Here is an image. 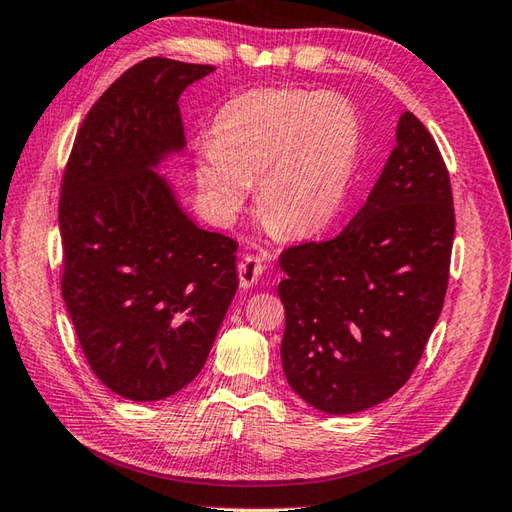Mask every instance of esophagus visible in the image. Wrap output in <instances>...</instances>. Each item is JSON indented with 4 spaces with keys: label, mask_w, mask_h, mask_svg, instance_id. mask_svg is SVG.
Returning a JSON list of instances; mask_svg holds the SVG:
<instances>
[{
    "label": "esophagus",
    "mask_w": 512,
    "mask_h": 512,
    "mask_svg": "<svg viewBox=\"0 0 512 512\" xmlns=\"http://www.w3.org/2000/svg\"><path fill=\"white\" fill-rule=\"evenodd\" d=\"M263 260L260 256L254 254H245L241 263H238V280H241L243 289H252L254 285H258L260 276H263Z\"/></svg>",
    "instance_id": "1"
}]
</instances>
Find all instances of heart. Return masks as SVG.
<instances>
[{
  "instance_id": "1",
  "label": "heart",
  "mask_w": 512,
  "mask_h": 512,
  "mask_svg": "<svg viewBox=\"0 0 512 512\" xmlns=\"http://www.w3.org/2000/svg\"><path fill=\"white\" fill-rule=\"evenodd\" d=\"M361 149V120L333 92L258 87L227 100L199 153L197 184L214 217L234 219L258 179L256 203L269 230L322 232L342 210Z\"/></svg>"
}]
</instances>
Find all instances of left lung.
<instances>
[{"instance_id": "8db88e82", "label": "left lung", "mask_w": 512, "mask_h": 512, "mask_svg": "<svg viewBox=\"0 0 512 512\" xmlns=\"http://www.w3.org/2000/svg\"><path fill=\"white\" fill-rule=\"evenodd\" d=\"M453 232L445 160L405 111L383 173L342 234L280 254V357L295 394L339 416L403 388L445 302Z\"/></svg>"}]
</instances>
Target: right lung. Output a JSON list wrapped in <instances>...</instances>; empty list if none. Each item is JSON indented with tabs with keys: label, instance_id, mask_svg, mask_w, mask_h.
<instances>
[{
	"label": "right lung",
	"instance_id": "add662e5",
	"mask_svg": "<svg viewBox=\"0 0 512 512\" xmlns=\"http://www.w3.org/2000/svg\"><path fill=\"white\" fill-rule=\"evenodd\" d=\"M212 65L144 59L76 133L59 203L61 291L96 377L162 401L197 377L238 289L230 236L181 210L155 168L186 149L177 100Z\"/></svg>",
	"mask_w": 512,
	"mask_h": 512
}]
</instances>
